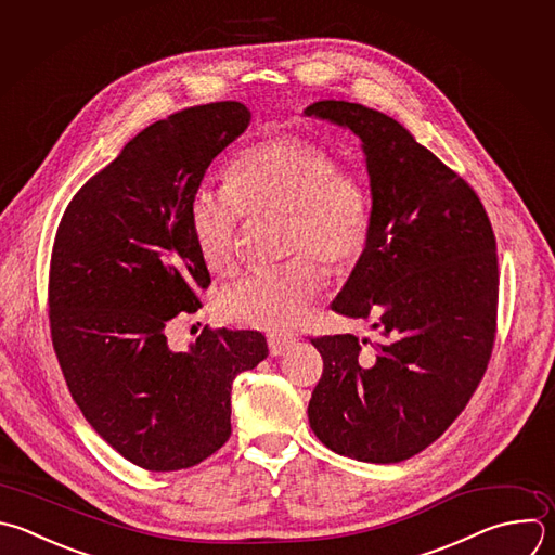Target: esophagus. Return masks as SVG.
Instances as JSON below:
<instances>
[{"instance_id": "esophagus-1", "label": "esophagus", "mask_w": 555, "mask_h": 555, "mask_svg": "<svg viewBox=\"0 0 555 555\" xmlns=\"http://www.w3.org/2000/svg\"><path fill=\"white\" fill-rule=\"evenodd\" d=\"M294 335H289V333H270L268 335V346H270V352L272 354H283L285 350H289L292 346H294Z\"/></svg>"}]
</instances>
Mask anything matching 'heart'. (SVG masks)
<instances>
[{
	"label": "heart",
	"mask_w": 555,
	"mask_h": 555,
	"mask_svg": "<svg viewBox=\"0 0 555 555\" xmlns=\"http://www.w3.org/2000/svg\"><path fill=\"white\" fill-rule=\"evenodd\" d=\"M285 214L281 266L257 268L224 287L218 315L246 328H289L324 287L322 268L348 272L373 233V194L357 169L339 167L337 154L300 134H274L244 147L229 167V182H201L192 194L190 222L209 270L237 266L244 216Z\"/></svg>",
	"instance_id": "heart-1"
}]
</instances>
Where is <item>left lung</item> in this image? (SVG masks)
I'll return each instance as SVG.
<instances>
[{
  "label": "left lung",
  "instance_id": "8db88e82",
  "mask_svg": "<svg viewBox=\"0 0 555 555\" xmlns=\"http://www.w3.org/2000/svg\"><path fill=\"white\" fill-rule=\"evenodd\" d=\"M350 128L365 152L373 233L331 309L379 331L311 339L324 367L309 425L331 451L397 464L464 412L496 335L499 261L470 184L392 117L344 100L305 111Z\"/></svg>",
  "mask_w": 555,
  "mask_h": 555
}]
</instances>
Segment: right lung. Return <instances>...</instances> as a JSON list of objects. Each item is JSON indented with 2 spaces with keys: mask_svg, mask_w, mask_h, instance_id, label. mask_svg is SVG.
Here are the masks:
<instances>
[{
  "mask_svg": "<svg viewBox=\"0 0 555 555\" xmlns=\"http://www.w3.org/2000/svg\"><path fill=\"white\" fill-rule=\"evenodd\" d=\"M250 124L240 102L182 108L143 128L67 205L48 315L72 399L128 462L192 468L231 438V388L268 357L259 331L211 328L176 352L167 324L211 285L190 222L211 160Z\"/></svg>",
  "mask_w": 555,
  "mask_h": 555,
  "instance_id": "obj_1",
  "label": "right lung"
}]
</instances>
